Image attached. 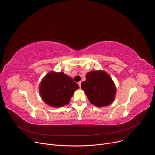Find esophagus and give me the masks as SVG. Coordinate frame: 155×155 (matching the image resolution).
<instances>
[{
  "instance_id": "obj_1",
  "label": "esophagus",
  "mask_w": 155,
  "mask_h": 155,
  "mask_svg": "<svg viewBox=\"0 0 155 155\" xmlns=\"http://www.w3.org/2000/svg\"><path fill=\"white\" fill-rule=\"evenodd\" d=\"M78 85H79V87L81 88V81H79V82H78Z\"/></svg>"
}]
</instances>
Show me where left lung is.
<instances>
[{
    "mask_svg": "<svg viewBox=\"0 0 155 155\" xmlns=\"http://www.w3.org/2000/svg\"><path fill=\"white\" fill-rule=\"evenodd\" d=\"M88 99L96 107L109 105L114 101L116 88L111 78L103 70H92L81 83Z\"/></svg>",
    "mask_w": 155,
    "mask_h": 155,
    "instance_id": "1",
    "label": "left lung"
}]
</instances>
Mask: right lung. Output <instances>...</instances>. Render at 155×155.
<instances>
[{"mask_svg": "<svg viewBox=\"0 0 155 155\" xmlns=\"http://www.w3.org/2000/svg\"><path fill=\"white\" fill-rule=\"evenodd\" d=\"M79 88L73 79L63 72H50L39 85L42 99L52 107H61L70 102L75 91Z\"/></svg>", "mask_w": 155, "mask_h": 155, "instance_id": "1", "label": "right lung"}]
</instances>
